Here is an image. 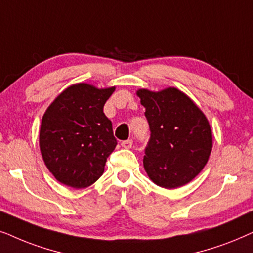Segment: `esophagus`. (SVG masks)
Wrapping results in <instances>:
<instances>
[{
	"mask_svg": "<svg viewBox=\"0 0 253 253\" xmlns=\"http://www.w3.org/2000/svg\"><path fill=\"white\" fill-rule=\"evenodd\" d=\"M132 146H133L132 140H126V141H123V142H121V147L126 148V149H129V148H132Z\"/></svg>",
	"mask_w": 253,
	"mask_h": 253,
	"instance_id": "obj_1",
	"label": "esophagus"
}]
</instances>
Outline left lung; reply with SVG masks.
<instances>
[{
    "label": "left lung",
    "mask_w": 253,
    "mask_h": 253,
    "mask_svg": "<svg viewBox=\"0 0 253 253\" xmlns=\"http://www.w3.org/2000/svg\"><path fill=\"white\" fill-rule=\"evenodd\" d=\"M136 95L146 107L151 133L143 157L148 177L168 190L184 186L201 172L211 156L210 121L177 87L161 91L139 89Z\"/></svg>",
    "instance_id": "8db88e82"
}]
</instances>
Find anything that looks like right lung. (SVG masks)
I'll return each instance as SVG.
<instances>
[{
	"mask_svg": "<svg viewBox=\"0 0 253 253\" xmlns=\"http://www.w3.org/2000/svg\"><path fill=\"white\" fill-rule=\"evenodd\" d=\"M114 90L76 83L47 107L39 147L45 166L59 183L79 190L103 174L106 158L117 146L112 123L103 112Z\"/></svg>",
	"mask_w": 253,
	"mask_h": 253,
	"instance_id": "obj_1",
	"label": "right lung"
}]
</instances>
